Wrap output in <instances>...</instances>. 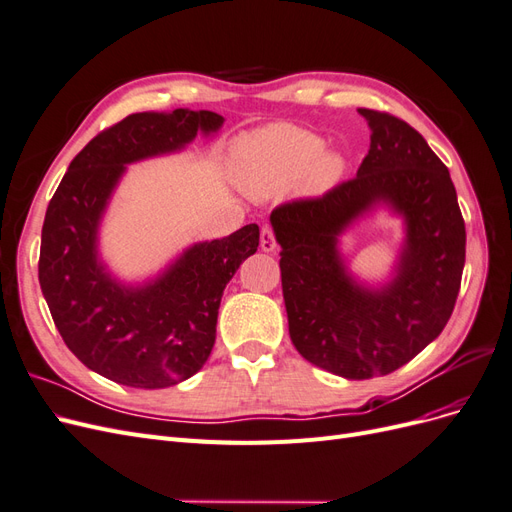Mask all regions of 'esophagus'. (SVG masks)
Listing matches in <instances>:
<instances>
[{"label": "esophagus", "mask_w": 512, "mask_h": 512, "mask_svg": "<svg viewBox=\"0 0 512 512\" xmlns=\"http://www.w3.org/2000/svg\"><path fill=\"white\" fill-rule=\"evenodd\" d=\"M260 247L262 252H273L275 250V235L271 226H262L260 230Z\"/></svg>", "instance_id": "esophagus-1"}]
</instances>
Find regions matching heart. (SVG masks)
<instances>
[{
	"mask_svg": "<svg viewBox=\"0 0 512 512\" xmlns=\"http://www.w3.org/2000/svg\"><path fill=\"white\" fill-rule=\"evenodd\" d=\"M322 149L318 134L275 123L243 143L241 183L256 196L275 194L301 179L309 190H327L342 177L346 164L339 153Z\"/></svg>",
	"mask_w": 512,
	"mask_h": 512,
	"instance_id": "1",
	"label": "heart"
}]
</instances>
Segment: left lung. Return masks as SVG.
Segmentation results:
<instances>
[{
  "mask_svg": "<svg viewBox=\"0 0 512 512\" xmlns=\"http://www.w3.org/2000/svg\"><path fill=\"white\" fill-rule=\"evenodd\" d=\"M371 143L356 177L271 213L282 245L288 331L303 359L348 380L386 376L446 327L466 262V224L448 168L404 119L359 108ZM382 202L405 215L396 277L367 289L347 273L336 237Z\"/></svg>",
  "mask_w": 512,
  "mask_h": 512,
  "instance_id": "8db88e82",
  "label": "left lung"
}]
</instances>
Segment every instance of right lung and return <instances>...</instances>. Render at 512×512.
Here are the masks:
<instances>
[{
    "label": "right lung",
    "instance_id": "add662e5",
    "mask_svg": "<svg viewBox=\"0 0 512 512\" xmlns=\"http://www.w3.org/2000/svg\"><path fill=\"white\" fill-rule=\"evenodd\" d=\"M222 123L218 113L188 108L128 115L83 147L46 209L42 294L66 346L108 380L166 389L194 376L215 344L226 284L258 250L260 230L247 224L192 245L145 286L119 284L98 260V226L126 164L179 151Z\"/></svg>",
    "mask_w": 512,
    "mask_h": 512
}]
</instances>
